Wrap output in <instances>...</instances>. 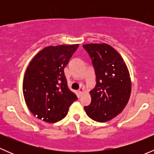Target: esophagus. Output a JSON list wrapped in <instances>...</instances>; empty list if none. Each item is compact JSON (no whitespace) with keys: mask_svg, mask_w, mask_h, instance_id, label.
<instances>
[{"mask_svg":"<svg viewBox=\"0 0 154 154\" xmlns=\"http://www.w3.org/2000/svg\"><path fill=\"white\" fill-rule=\"evenodd\" d=\"M83 92V88H80V89L78 90V94L79 95H81Z\"/></svg>","mask_w":154,"mask_h":154,"instance_id":"34e87169","label":"esophagus"}]
</instances>
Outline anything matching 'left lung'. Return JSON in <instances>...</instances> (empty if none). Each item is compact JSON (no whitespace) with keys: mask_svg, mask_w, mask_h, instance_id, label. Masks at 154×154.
Returning <instances> with one entry per match:
<instances>
[{"mask_svg":"<svg viewBox=\"0 0 154 154\" xmlns=\"http://www.w3.org/2000/svg\"><path fill=\"white\" fill-rule=\"evenodd\" d=\"M96 75L95 87L90 91L91 101L84 109L89 118L106 122L120 114L129 101L131 80L125 62L109 45L86 44Z\"/></svg>","mask_w":154,"mask_h":154,"instance_id":"1","label":"left lung"}]
</instances>
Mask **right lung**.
<instances>
[{
  "label": "right lung",
  "instance_id": "obj_1",
  "mask_svg": "<svg viewBox=\"0 0 154 154\" xmlns=\"http://www.w3.org/2000/svg\"><path fill=\"white\" fill-rule=\"evenodd\" d=\"M79 45L48 46L26 70L23 94L29 111L38 119L55 123L64 119L77 97L68 88L64 68Z\"/></svg>",
  "mask_w": 154,
  "mask_h": 154
}]
</instances>
